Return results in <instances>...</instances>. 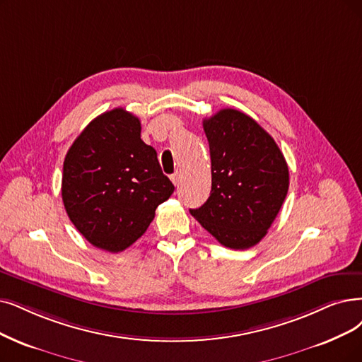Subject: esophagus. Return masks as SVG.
I'll use <instances>...</instances> for the list:
<instances>
[{
  "label": "esophagus",
  "instance_id": "esophagus-1",
  "mask_svg": "<svg viewBox=\"0 0 362 362\" xmlns=\"http://www.w3.org/2000/svg\"><path fill=\"white\" fill-rule=\"evenodd\" d=\"M170 180H172V182L175 184V185H180V182H181V173L175 172V173H173V175H170Z\"/></svg>",
  "mask_w": 362,
  "mask_h": 362
}]
</instances>
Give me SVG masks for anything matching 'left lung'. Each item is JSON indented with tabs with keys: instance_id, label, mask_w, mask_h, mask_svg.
Segmentation results:
<instances>
[{
	"instance_id": "8db88e82",
	"label": "left lung",
	"mask_w": 362,
	"mask_h": 362,
	"mask_svg": "<svg viewBox=\"0 0 362 362\" xmlns=\"http://www.w3.org/2000/svg\"><path fill=\"white\" fill-rule=\"evenodd\" d=\"M209 142L211 196L190 214L221 245L248 250L262 240L284 204L290 172L274 139L233 108L204 120Z\"/></svg>"
}]
</instances>
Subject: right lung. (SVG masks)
I'll list each match as a JSON object with an SVG mask.
<instances>
[{
	"label": "right lung",
	"instance_id": "right-lung-1",
	"mask_svg": "<svg viewBox=\"0 0 362 362\" xmlns=\"http://www.w3.org/2000/svg\"><path fill=\"white\" fill-rule=\"evenodd\" d=\"M175 187L157 153L141 139V122L124 108L98 115L69 147L62 200L93 247L120 252L138 240Z\"/></svg>",
	"mask_w": 362,
	"mask_h": 362
}]
</instances>
